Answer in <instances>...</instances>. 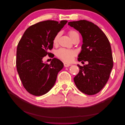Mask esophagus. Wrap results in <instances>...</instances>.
I'll return each mask as SVG.
<instances>
[{
	"mask_svg": "<svg viewBox=\"0 0 125 125\" xmlns=\"http://www.w3.org/2000/svg\"><path fill=\"white\" fill-rule=\"evenodd\" d=\"M63 65H64V66H65V67H69L70 66H71L70 64L66 63V62H64V63H63Z\"/></svg>",
	"mask_w": 125,
	"mask_h": 125,
	"instance_id": "obj_1",
	"label": "esophagus"
}]
</instances>
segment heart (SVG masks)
Returning a JSON list of instances; mask_svg holds the SVG:
<instances>
[{
  "instance_id": "obj_1",
  "label": "heart",
  "mask_w": 125,
  "mask_h": 125,
  "mask_svg": "<svg viewBox=\"0 0 125 125\" xmlns=\"http://www.w3.org/2000/svg\"><path fill=\"white\" fill-rule=\"evenodd\" d=\"M68 34L72 40L74 37L78 35V33L74 31L71 30L68 32ZM60 36V33H58L54 37L53 41H52V43L54 45H57L58 44V41L59 37ZM77 55V52L74 50H68L66 48H60L56 52V55L58 57L62 60L63 61L66 62H70L73 61L74 57Z\"/></svg>"
}]
</instances>
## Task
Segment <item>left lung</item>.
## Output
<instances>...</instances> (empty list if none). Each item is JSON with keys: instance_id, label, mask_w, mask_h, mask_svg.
I'll return each mask as SVG.
<instances>
[{"instance_id": "1", "label": "left lung", "mask_w": 125, "mask_h": 125, "mask_svg": "<svg viewBox=\"0 0 125 125\" xmlns=\"http://www.w3.org/2000/svg\"><path fill=\"white\" fill-rule=\"evenodd\" d=\"M82 37L79 62H88V65H77L80 70L73 78L78 89L87 95L99 93L106 83L113 67L110 43L104 33L91 22L83 20L68 22Z\"/></svg>"}]
</instances>
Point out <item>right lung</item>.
I'll return each instance as SVG.
<instances>
[{"label": "right lung", "instance_id": "obj_1", "mask_svg": "<svg viewBox=\"0 0 125 125\" xmlns=\"http://www.w3.org/2000/svg\"><path fill=\"white\" fill-rule=\"evenodd\" d=\"M68 21L46 20L30 26L18 43L16 66L24 88L30 94L41 96L54 86L63 63L54 58L50 65L43 58L51 53L54 37Z\"/></svg>", "mask_w": 125, "mask_h": 125}]
</instances>
